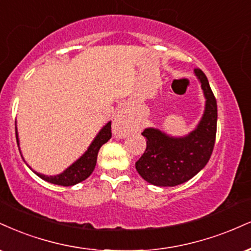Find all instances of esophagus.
Instances as JSON below:
<instances>
[{
  "label": "esophagus",
  "instance_id": "obj_1",
  "mask_svg": "<svg viewBox=\"0 0 251 251\" xmlns=\"http://www.w3.org/2000/svg\"><path fill=\"white\" fill-rule=\"evenodd\" d=\"M112 127L113 133L119 138L126 137L129 133V131H131V124H129L128 116L124 108L118 111L116 117H114Z\"/></svg>",
  "mask_w": 251,
  "mask_h": 251
}]
</instances>
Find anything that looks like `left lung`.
<instances>
[{"mask_svg": "<svg viewBox=\"0 0 251 251\" xmlns=\"http://www.w3.org/2000/svg\"><path fill=\"white\" fill-rule=\"evenodd\" d=\"M206 96V111L198 128L186 138H170L159 129L146 128V150L135 162L144 180L160 187H174L192 179L212 155L216 139L217 104L206 75L195 69Z\"/></svg>", "mask_w": 251, "mask_h": 251, "instance_id": "8db88e82", "label": "left lung"}]
</instances>
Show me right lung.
Segmentation results:
<instances>
[{"mask_svg":"<svg viewBox=\"0 0 251 251\" xmlns=\"http://www.w3.org/2000/svg\"><path fill=\"white\" fill-rule=\"evenodd\" d=\"M111 123H107L106 125L102 127V129L99 132V134L97 135L91 146L89 147V150L86 151L85 154L81 156L80 159H78L74 165H71L68 170L63 172L62 174L56 175V176H47V175L35 173L38 175L41 179H43L48 182L55 183V185L59 186H74L76 183H79L81 181L91 175V173L95 170L96 164H97V156H98V152L100 150V147L105 143H107L111 139ZM16 140L19 143V139H17V132H16Z\"/></svg>","mask_w":251,"mask_h":251,"instance_id":"right-lung-1","label":"right lung"}]
</instances>
